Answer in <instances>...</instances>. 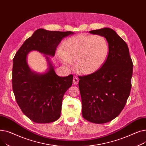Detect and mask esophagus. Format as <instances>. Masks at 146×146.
Wrapping results in <instances>:
<instances>
[{"label":"esophagus","instance_id":"obj_1","mask_svg":"<svg viewBox=\"0 0 146 146\" xmlns=\"http://www.w3.org/2000/svg\"><path fill=\"white\" fill-rule=\"evenodd\" d=\"M79 82V79L77 78H74L73 80V83L74 85H78Z\"/></svg>","mask_w":146,"mask_h":146}]
</instances>
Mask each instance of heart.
Here are the masks:
<instances>
[{"label":"heart","mask_w":146,"mask_h":146,"mask_svg":"<svg viewBox=\"0 0 146 146\" xmlns=\"http://www.w3.org/2000/svg\"><path fill=\"white\" fill-rule=\"evenodd\" d=\"M109 52V45L101 35H78L64 41L57 55L65 66H70L76 61L77 70L84 74L96 72L105 61Z\"/></svg>","instance_id":"1"}]
</instances>
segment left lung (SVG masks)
<instances>
[{
  "label": "left lung",
  "instance_id": "left-lung-1",
  "mask_svg": "<svg viewBox=\"0 0 146 146\" xmlns=\"http://www.w3.org/2000/svg\"><path fill=\"white\" fill-rule=\"evenodd\" d=\"M90 34L104 36L108 55L102 67L90 74L79 76L82 115L95 124L110 122L124 109L131 88L133 64L126 42L109 28Z\"/></svg>",
  "mask_w": 146,
  "mask_h": 146
}]
</instances>
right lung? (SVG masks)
<instances>
[{
  "label": "right lung",
  "mask_w": 146,
  "mask_h": 146,
  "mask_svg": "<svg viewBox=\"0 0 146 146\" xmlns=\"http://www.w3.org/2000/svg\"><path fill=\"white\" fill-rule=\"evenodd\" d=\"M73 34L38 29L22 45L13 59L12 81L15 99L22 112L36 123H50L60 117L63 98L72 85L73 76L57 75L48 56H54L63 38ZM34 50L44 54L48 61L49 67L45 73L33 72L27 64L28 53Z\"/></svg>",
  "instance_id": "1"
}]
</instances>
